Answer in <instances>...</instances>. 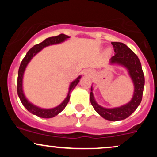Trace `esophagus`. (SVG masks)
<instances>
[{
	"label": "esophagus",
	"instance_id": "esophagus-1",
	"mask_svg": "<svg viewBox=\"0 0 157 157\" xmlns=\"http://www.w3.org/2000/svg\"><path fill=\"white\" fill-rule=\"evenodd\" d=\"M84 75H87V76H91L92 75V71L90 69H86L84 71Z\"/></svg>",
	"mask_w": 157,
	"mask_h": 157
}]
</instances>
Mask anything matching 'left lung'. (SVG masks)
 I'll list each match as a JSON object with an SVG mask.
<instances>
[{"label":"left lung","instance_id":"obj_1","mask_svg":"<svg viewBox=\"0 0 157 157\" xmlns=\"http://www.w3.org/2000/svg\"><path fill=\"white\" fill-rule=\"evenodd\" d=\"M115 55L110 59V65H118L127 69L134 86V94L131 100L120 107L107 109L100 105L95 100L92 86L90 93L91 103L97 113L102 117L110 121H119L125 120L137 109L142 101L143 94L145 77L142 71L141 63L138 57L125 44L120 42H112Z\"/></svg>","mask_w":157,"mask_h":157}]
</instances>
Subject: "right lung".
I'll return each mask as SVG.
<instances>
[{
    "label": "right lung",
    "mask_w": 157,
    "mask_h": 157,
    "mask_svg": "<svg viewBox=\"0 0 157 157\" xmlns=\"http://www.w3.org/2000/svg\"><path fill=\"white\" fill-rule=\"evenodd\" d=\"M69 36L64 35V34H60V35L55 36V37H51L46 38L45 40L43 41L40 44L35 45L32 48L29 50L27 52L24 58L23 59L22 62H21V66H20L18 70V77H17V94L21 100V102L26 109L32 113V114H35L36 116L40 117L41 118H52L54 117L57 116L58 113H60L61 111L66 108V105L68 104V101L70 99V93L72 90L76 87V86L80 82V79L81 78V75H80L77 78L75 79V80L72 81L69 85V88H68V92L67 96H66L65 100L63 101L59 105L56 106L52 109H42L38 106H36L32 102H30L27 100V98L25 96L24 92H23V75H24L25 70H26V66H28L29 63L31 61L35 56L37 55L38 52H40L43 48L46 47V46H52V45L59 44L61 43L64 42L65 40L69 38Z\"/></svg>",
    "instance_id": "obj_1"
}]
</instances>
